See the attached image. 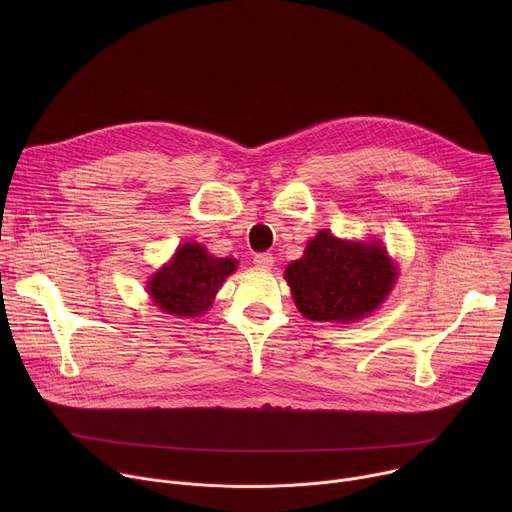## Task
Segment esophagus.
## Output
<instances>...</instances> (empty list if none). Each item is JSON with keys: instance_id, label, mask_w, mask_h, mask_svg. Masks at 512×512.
<instances>
[{"instance_id": "obj_1", "label": "esophagus", "mask_w": 512, "mask_h": 512, "mask_svg": "<svg viewBox=\"0 0 512 512\" xmlns=\"http://www.w3.org/2000/svg\"><path fill=\"white\" fill-rule=\"evenodd\" d=\"M253 263L259 267V269H271L273 265V255L271 253H257L253 257Z\"/></svg>"}]
</instances>
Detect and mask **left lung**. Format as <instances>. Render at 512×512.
<instances>
[{
  "label": "left lung",
  "instance_id": "left-lung-1",
  "mask_svg": "<svg viewBox=\"0 0 512 512\" xmlns=\"http://www.w3.org/2000/svg\"><path fill=\"white\" fill-rule=\"evenodd\" d=\"M285 279L298 310L316 322H352L371 314L391 291L395 267L379 245L346 243L320 231Z\"/></svg>",
  "mask_w": 512,
  "mask_h": 512
}]
</instances>
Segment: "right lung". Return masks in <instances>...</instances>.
<instances>
[{"mask_svg": "<svg viewBox=\"0 0 512 512\" xmlns=\"http://www.w3.org/2000/svg\"><path fill=\"white\" fill-rule=\"evenodd\" d=\"M235 259H216L196 243L182 245L172 263L150 281V296L160 310L198 316L210 308L216 289L235 271Z\"/></svg>", "mask_w": 512, "mask_h": 512, "instance_id": "1", "label": "right lung"}]
</instances>
